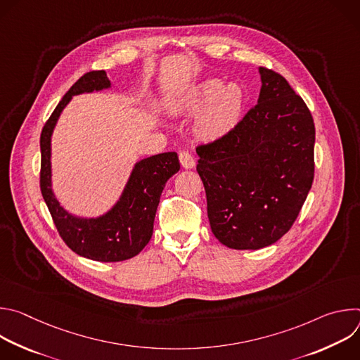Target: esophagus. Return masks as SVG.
Listing matches in <instances>:
<instances>
[{
    "label": "esophagus",
    "instance_id": "1",
    "mask_svg": "<svg viewBox=\"0 0 360 360\" xmlns=\"http://www.w3.org/2000/svg\"><path fill=\"white\" fill-rule=\"evenodd\" d=\"M179 162L182 165V168H185V169H192L195 167V160L192 157V153L188 150L179 152Z\"/></svg>",
    "mask_w": 360,
    "mask_h": 360
}]
</instances>
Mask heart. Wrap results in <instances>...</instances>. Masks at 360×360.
Segmentation results:
<instances>
[{"label": "heart", "mask_w": 360, "mask_h": 360, "mask_svg": "<svg viewBox=\"0 0 360 360\" xmlns=\"http://www.w3.org/2000/svg\"><path fill=\"white\" fill-rule=\"evenodd\" d=\"M245 105V92L236 82L224 84L210 78L192 86L176 110L182 112H200L196 122V134L217 141L228 135L239 122Z\"/></svg>", "instance_id": "heart-1"}]
</instances>
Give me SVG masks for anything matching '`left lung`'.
<instances>
[{
    "mask_svg": "<svg viewBox=\"0 0 360 360\" xmlns=\"http://www.w3.org/2000/svg\"><path fill=\"white\" fill-rule=\"evenodd\" d=\"M261 92L224 138L196 148L217 239L232 249H261L293 225L314 182L315 124L288 81L259 68Z\"/></svg>",
    "mask_w": 360,
    "mask_h": 360,
    "instance_id": "8db88e82",
    "label": "left lung"
}]
</instances>
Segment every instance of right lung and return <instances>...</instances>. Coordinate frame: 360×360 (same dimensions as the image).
Instances as JSON below:
<instances>
[{"label":"right lung","mask_w":360,"mask_h":360,"mask_svg":"<svg viewBox=\"0 0 360 360\" xmlns=\"http://www.w3.org/2000/svg\"><path fill=\"white\" fill-rule=\"evenodd\" d=\"M111 88L105 71L81 77L64 95L45 122L41 146L42 198L64 242L79 256L98 262H120L134 258L149 242L157 208L167 181L179 171L176 152H164L135 162L124 191L112 208L99 217H78L68 212L53 191L51 138L64 108L75 95Z\"/></svg>","instance_id":"add662e5"}]
</instances>
